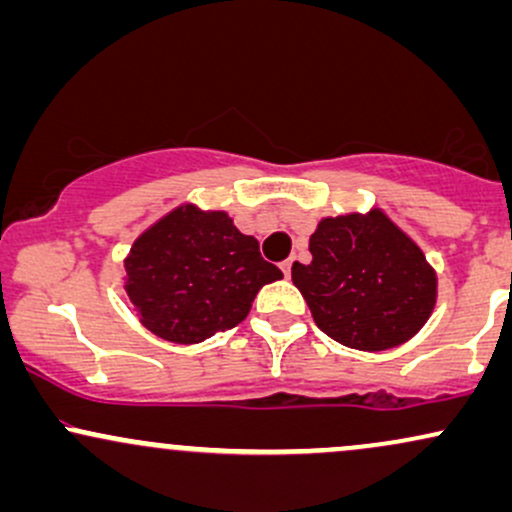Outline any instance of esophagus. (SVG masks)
<instances>
[{"label":"esophagus","instance_id":"34e87169","mask_svg":"<svg viewBox=\"0 0 512 512\" xmlns=\"http://www.w3.org/2000/svg\"><path fill=\"white\" fill-rule=\"evenodd\" d=\"M291 264H293V260H286L284 264H281V272H284L286 279H289V276H291Z\"/></svg>","mask_w":512,"mask_h":512}]
</instances>
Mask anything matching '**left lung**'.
<instances>
[{
    "label": "left lung",
    "instance_id": "8db88e82",
    "mask_svg": "<svg viewBox=\"0 0 512 512\" xmlns=\"http://www.w3.org/2000/svg\"><path fill=\"white\" fill-rule=\"evenodd\" d=\"M308 248L313 262L293 264L291 279L334 342L370 354L395 349L436 308V269L383 209L325 216Z\"/></svg>",
    "mask_w": 512,
    "mask_h": 512
}]
</instances>
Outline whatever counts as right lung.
Returning <instances> with one entry per match:
<instances>
[{
	"instance_id": "obj_1",
	"label": "right lung",
	"mask_w": 512,
	"mask_h": 512,
	"mask_svg": "<svg viewBox=\"0 0 512 512\" xmlns=\"http://www.w3.org/2000/svg\"><path fill=\"white\" fill-rule=\"evenodd\" d=\"M284 279L260 243L221 209L185 202L132 243L125 291L139 322L173 344H199L248 317L264 284Z\"/></svg>"
}]
</instances>
